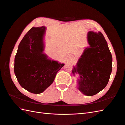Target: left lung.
Here are the masks:
<instances>
[{
    "instance_id": "obj_1",
    "label": "left lung",
    "mask_w": 125,
    "mask_h": 125,
    "mask_svg": "<svg viewBox=\"0 0 125 125\" xmlns=\"http://www.w3.org/2000/svg\"><path fill=\"white\" fill-rule=\"evenodd\" d=\"M89 47L84 49L72 73L79 75L78 88L84 95L91 96L105 87L112 72V57L103 34L89 31Z\"/></svg>"
}]
</instances>
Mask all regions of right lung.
<instances>
[{"instance_id":"add662e5","label":"right lung","mask_w":125,"mask_h":125,"mask_svg":"<svg viewBox=\"0 0 125 125\" xmlns=\"http://www.w3.org/2000/svg\"><path fill=\"white\" fill-rule=\"evenodd\" d=\"M46 29L44 26L32 28L20 42L14 60V73L20 85L33 94L47 89L64 65L43 53Z\"/></svg>"}]
</instances>
